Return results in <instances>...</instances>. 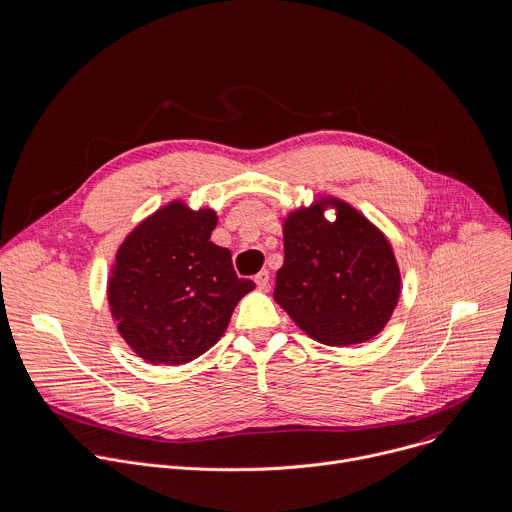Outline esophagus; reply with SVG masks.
<instances>
[{
  "label": "esophagus",
  "mask_w": 512,
  "mask_h": 512,
  "mask_svg": "<svg viewBox=\"0 0 512 512\" xmlns=\"http://www.w3.org/2000/svg\"><path fill=\"white\" fill-rule=\"evenodd\" d=\"M256 287L260 289V291H266L268 289V282H270V274H268V270H260L258 274H256Z\"/></svg>",
  "instance_id": "34e87169"
}]
</instances>
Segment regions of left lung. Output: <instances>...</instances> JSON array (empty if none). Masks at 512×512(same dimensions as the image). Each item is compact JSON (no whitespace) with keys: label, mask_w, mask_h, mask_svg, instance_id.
<instances>
[{"label":"left lung","mask_w":512,"mask_h":512,"mask_svg":"<svg viewBox=\"0 0 512 512\" xmlns=\"http://www.w3.org/2000/svg\"><path fill=\"white\" fill-rule=\"evenodd\" d=\"M335 210L327 220L324 213ZM285 262L274 301L319 344L370 342L401 297V268L376 223L344 199L321 195L282 217Z\"/></svg>","instance_id":"obj_1"}]
</instances>
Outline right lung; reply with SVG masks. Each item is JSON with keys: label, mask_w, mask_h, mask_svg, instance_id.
I'll return each instance as SVG.
<instances>
[{"label": "right lung", "mask_w": 512, "mask_h": 512, "mask_svg": "<svg viewBox=\"0 0 512 512\" xmlns=\"http://www.w3.org/2000/svg\"><path fill=\"white\" fill-rule=\"evenodd\" d=\"M215 225V209L173 199L118 248L107 276L109 313L128 348L152 366H181L205 354L256 287L236 276L232 252L211 242Z\"/></svg>", "instance_id": "add662e5"}]
</instances>
